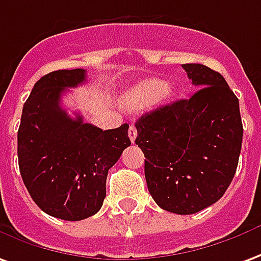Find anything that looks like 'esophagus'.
<instances>
[{"label": "esophagus", "instance_id": "esophagus-1", "mask_svg": "<svg viewBox=\"0 0 261 261\" xmlns=\"http://www.w3.org/2000/svg\"><path fill=\"white\" fill-rule=\"evenodd\" d=\"M128 137H130L131 143H134V141H136V138H137V128H136V125H134V124H131L130 128H128Z\"/></svg>", "mask_w": 261, "mask_h": 261}]
</instances>
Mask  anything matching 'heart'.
I'll use <instances>...</instances> for the list:
<instances>
[{
  "label": "heart",
  "instance_id": "heart-1",
  "mask_svg": "<svg viewBox=\"0 0 261 261\" xmlns=\"http://www.w3.org/2000/svg\"><path fill=\"white\" fill-rule=\"evenodd\" d=\"M174 89L169 83L158 79H145L136 83L123 96V105L131 110H138L148 106L151 101L164 103L172 97Z\"/></svg>",
  "mask_w": 261,
  "mask_h": 261
}]
</instances>
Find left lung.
I'll return each mask as SVG.
<instances>
[{"label": "left lung", "mask_w": 261, "mask_h": 261, "mask_svg": "<svg viewBox=\"0 0 261 261\" xmlns=\"http://www.w3.org/2000/svg\"><path fill=\"white\" fill-rule=\"evenodd\" d=\"M182 67L199 89L138 118L136 144L145 156V181L156 205L192 215L218 202L230 185L243 125L239 99L222 74L199 63Z\"/></svg>", "instance_id": "8db88e82"}]
</instances>
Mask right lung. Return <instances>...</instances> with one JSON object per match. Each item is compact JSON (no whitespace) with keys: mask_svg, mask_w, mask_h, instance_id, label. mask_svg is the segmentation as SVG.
Instances as JSON below:
<instances>
[{"mask_svg":"<svg viewBox=\"0 0 261 261\" xmlns=\"http://www.w3.org/2000/svg\"><path fill=\"white\" fill-rule=\"evenodd\" d=\"M85 80L83 69L45 74L23 105L18 130V164L31 198L45 213L73 222L99 212L109 169L131 144L128 124L103 131L62 107V93Z\"/></svg>","mask_w":261,"mask_h":261,"instance_id":"right-lung-1","label":"right lung"}]
</instances>
